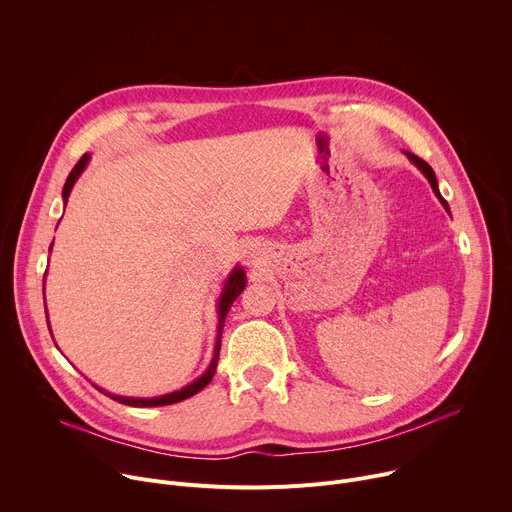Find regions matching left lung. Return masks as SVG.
<instances>
[{
  "label": "left lung",
  "mask_w": 512,
  "mask_h": 512,
  "mask_svg": "<svg viewBox=\"0 0 512 512\" xmlns=\"http://www.w3.org/2000/svg\"><path fill=\"white\" fill-rule=\"evenodd\" d=\"M405 156H407V160L427 178V182H429V186H431V190H433V194L437 196V200L442 202V206L448 210V214H450V206H448V202L444 200V196L440 194V186H437V178H435V174H433V170H431V166L429 164H425L421 158H417L415 154H411V152H403Z\"/></svg>",
  "instance_id": "obj_1"
}]
</instances>
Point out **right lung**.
<instances>
[{
    "mask_svg": "<svg viewBox=\"0 0 512 512\" xmlns=\"http://www.w3.org/2000/svg\"><path fill=\"white\" fill-rule=\"evenodd\" d=\"M91 162V154H85L79 164L72 168V172L68 174L66 182H64V188H62V202L66 206L68 202V196L72 192V188H75L77 180L81 178V174L85 172V168L89 166ZM58 227V225H56ZM54 243V241H52ZM52 251V245L50 249ZM44 283H46V273H44ZM247 287V275H245V269L241 265H235L233 271L227 275L223 287H221V296H218L216 300V316H218V324H216V340H214V350H212V358L208 362L206 371L194 379L192 383H188L186 387L178 389V391H172V393H166V395H158V397H123V395H113V393H107L105 389L97 387L101 393H105L107 397H111L113 401H119L123 405H131V407H160V405H172V403H178V401H184L196 393H200L214 377L216 373V364H218V352H221V336H223V328H225V320H227V314L233 306V302L241 296V291ZM44 308H46V300H44ZM48 312V310H46ZM46 322H48V330H50V320H48V314H46ZM52 334V332H50ZM54 340V338H52Z\"/></svg>",
    "mask_w": 512,
    "mask_h": 512,
    "instance_id": "obj_1",
    "label": "right lung"
}]
</instances>
